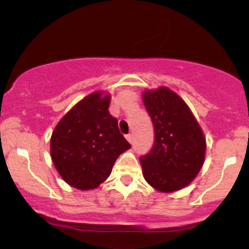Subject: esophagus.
Masks as SVG:
<instances>
[{"label": "esophagus", "mask_w": 249, "mask_h": 249, "mask_svg": "<svg viewBox=\"0 0 249 249\" xmlns=\"http://www.w3.org/2000/svg\"><path fill=\"white\" fill-rule=\"evenodd\" d=\"M126 139H127V142H130V144H132V139H133L132 134H131V133H128V134H126Z\"/></svg>", "instance_id": "34e87169"}]
</instances>
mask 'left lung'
<instances>
[{"instance_id":"left-lung-1","label":"left lung","mask_w":249,"mask_h":249,"mask_svg":"<svg viewBox=\"0 0 249 249\" xmlns=\"http://www.w3.org/2000/svg\"><path fill=\"white\" fill-rule=\"evenodd\" d=\"M142 102L154 127L152 150L141 158L142 176L159 192L181 190L204 165V132L184 99L168 88L145 90Z\"/></svg>"}]
</instances>
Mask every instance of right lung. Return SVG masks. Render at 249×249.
Instances as JSON below:
<instances>
[{"instance_id":"1","label":"right lung","mask_w":249,"mask_h":249,"mask_svg":"<svg viewBox=\"0 0 249 249\" xmlns=\"http://www.w3.org/2000/svg\"><path fill=\"white\" fill-rule=\"evenodd\" d=\"M110 101L104 91L87 96L51 134L50 153L57 172L78 190L98 187L108 178L117 158L131 147L108 112Z\"/></svg>"}]
</instances>
